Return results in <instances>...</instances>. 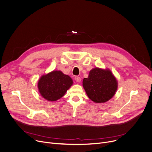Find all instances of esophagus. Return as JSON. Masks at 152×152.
Segmentation results:
<instances>
[{
  "mask_svg": "<svg viewBox=\"0 0 152 152\" xmlns=\"http://www.w3.org/2000/svg\"><path fill=\"white\" fill-rule=\"evenodd\" d=\"M75 80L77 82H80L81 81V78L79 76H76L75 77Z\"/></svg>",
  "mask_w": 152,
  "mask_h": 152,
  "instance_id": "obj_1",
  "label": "esophagus"
}]
</instances>
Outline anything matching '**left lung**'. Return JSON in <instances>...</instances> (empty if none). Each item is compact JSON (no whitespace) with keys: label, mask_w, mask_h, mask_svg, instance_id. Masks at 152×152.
<instances>
[{"label":"left lung","mask_w":152,"mask_h":152,"mask_svg":"<svg viewBox=\"0 0 152 152\" xmlns=\"http://www.w3.org/2000/svg\"><path fill=\"white\" fill-rule=\"evenodd\" d=\"M82 83L88 97L96 103L108 101L113 98L118 88V81L108 69H92Z\"/></svg>","instance_id":"8db88e82"}]
</instances>
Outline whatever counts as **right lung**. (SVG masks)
<instances>
[{"instance_id": "add662e5", "label": "right lung", "mask_w": 152, "mask_h": 152, "mask_svg": "<svg viewBox=\"0 0 152 152\" xmlns=\"http://www.w3.org/2000/svg\"><path fill=\"white\" fill-rule=\"evenodd\" d=\"M73 85L72 79L61 71H53L40 77L38 81L39 91L49 101L61 98Z\"/></svg>"}]
</instances>
